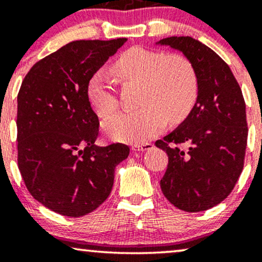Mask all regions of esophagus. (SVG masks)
<instances>
[{"mask_svg": "<svg viewBox=\"0 0 262 262\" xmlns=\"http://www.w3.org/2000/svg\"><path fill=\"white\" fill-rule=\"evenodd\" d=\"M154 148V145H152L151 143H143V144H135L133 145V150L135 151H145V150H150Z\"/></svg>", "mask_w": 262, "mask_h": 262, "instance_id": "34e87169", "label": "esophagus"}]
</instances>
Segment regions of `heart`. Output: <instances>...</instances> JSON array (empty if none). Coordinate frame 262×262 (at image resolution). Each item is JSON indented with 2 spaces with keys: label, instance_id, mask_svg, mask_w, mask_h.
<instances>
[{
  "label": "heart",
  "instance_id": "b5f03b06",
  "mask_svg": "<svg viewBox=\"0 0 262 262\" xmlns=\"http://www.w3.org/2000/svg\"><path fill=\"white\" fill-rule=\"evenodd\" d=\"M111 73L121 83L140 82V110L119 113L103 124L111 139L139 144L158 135L170 122H181L193 108L198 96V79L193 65L181 54H165L141 47L123 52L111 65ZM87 98L101 118L118 108L112 80L97 71L87 82Z\"/></svg>",
  "mask_w": 262,
  "mask_h": 262
}]
</instances>
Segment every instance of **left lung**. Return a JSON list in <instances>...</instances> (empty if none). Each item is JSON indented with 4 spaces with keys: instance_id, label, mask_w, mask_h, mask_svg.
<instances>
[{
    "instance_id": "1",
    "label": "left lung",
    "mask_w": 262,
    "mask_h": 262,
    "mask_svg": "<svg viewBox=\"0 0 262 262\" xmlns=\"http://www.w3.org/2000/svg\"><path fill=\"white\" fill-rule=\"evenodd\" d=\"M156 44L182 52L198 79L197 101L187 118L155 143L169 156L161 191L179 209L202 212L229 196L244 167L245 101L229 66L207 45L191 37Z\"/></svg>"
}]
</instances>
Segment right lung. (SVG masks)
<instances>
[{
    "label": "right lung",
    "instance_id": "right-lung-1",
    "mask_svg": "<svg viewBox=\"0 0 262 262\" xmlns=\"http://www.w3.org/2000/svg\"><path fill=\"white\" fill-rule=\"evenodd\" d=\"M127 41L76 40L32 66L17 97L18 167L38 202L66 217L100 207L113 187L114 169L129 146L95 144L97 114L87 82Z\"/></svg>",
    "mask_w": 262,
    "mask_h": 262
}]
</instances>
